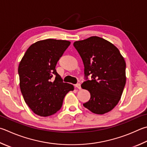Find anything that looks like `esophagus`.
Instances as JSON below:
<instances>
[{"label": "esophagus", "instance_id": "1", "mask_svg": "<svg viewBox=\"0 0 147 147\" xmlns=\"http://www.w3.org/2000/svg\"><path fill=\"white\" fill-rule=\"evenodd\" d=\"M75 87L78 88V89H81V84H77L75 85Z\"/></svg>", "mask_w": 147, "mask_h": 147}]
</instances>
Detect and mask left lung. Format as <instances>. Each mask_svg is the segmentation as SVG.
<instances>
[{"mask_svg": "<svg viewBox=\"0 0 147 147\" xmlns=\"http://www.w3.org/2000/svg\"><path fill=\"white\" fill-rule=\"evenodd\" d=\"M73 46L84 62L86 80L89 75L92 78L81 85L90 94L83 105L94 114L109 113L121 99L126 83L124 58L114 45L98 36L76 41Z\"/></svg>", "mask_w": 147, "mask_h": 147, "instance_id": "obj_1", "label": "left lung"}]
</instances>
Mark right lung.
I'll return each mask as SVG.
<instances>
[{
	"label": "right lung",
	"instance_id": "obj_1",
	"mask_svg": "<svg viewBox=\"0 0 147 147\" xmlns=\"http://www.w3.org/2000/svg\"><path fill=\"white\" fill-rule=\"evenodd\" d=\"M70 44L51 38L38 41L30 46L20 61L18 72L21 92L37 115L46 117L55 114L62 107L67 93L74 90L73 85L63 82L55 69Z\"/></svg>",
	"mask_w": 147,
	"mask_h": 147
}]
</instances>
